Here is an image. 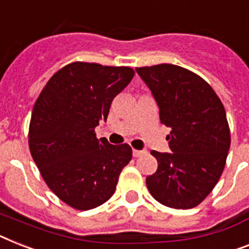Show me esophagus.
Returning <instances> with one entry per match:
<instances>
[{"label":"esophagus","mask_w":249,"mask_h":249,"mask_svg":"<svg viewBox=\"0 0 249 249\" xmlns=\"http://www.w3.org/2000/svg\"><path fill=\"white\" fill-rule=\"evenodd\" d=\"M145 153H147L145 149H133V156L134 157H141L145 155Z\"/></svg>","instance_id":"34e87169"}]
</instances>
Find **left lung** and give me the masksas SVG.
Listing matches in <instances>:
<instances>
[{"mask_svg":"<svg viewBox=\"0 0 249 249\" xmlns=\"http://www.w3.org/2000/svg\"><path fill=\"white\" fill-rule=\"evenodd\" d=\"M170 128V153L152 151L159 167L145 179L149 193L171 209L198 206L211 193L225 167L230 130L224 105L209 83L181 66L137 68Z\"/></svg>","mask_w":249,"mask_h":249,"instance_id":"obj_1","label":"left lung"}]
</instances>
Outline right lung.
<instances>
[{
	"mask_svg": "<svg viewBox=\"0 0 249 249\" xmlns=\"http://www.w3.org/2000/svg\"><path fill=\"white\" fill-rule=\"evenodd\" d=\"M134 76L126 66L72 62L47 82L33 107L29 148L48 188L75 210L98 207L114 195L131 160L129 144L97 139L111 102Z\"/></svg>",
	"mask_w": 249,
	"mask_h": 249,
	"instance_id": "add662e5",
	"label": "right lung"
}]
</instances>
